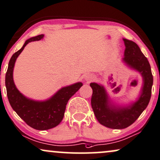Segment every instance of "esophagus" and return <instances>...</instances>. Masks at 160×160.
Segmentation results:
<instances>
[{"mask_svg": "<svg viewBox=\"0 0 160 160\" xmlns=\"http://www.w3.org/2000/svg\"><path fill=\"white\" fill-rule=\"evenodd\" d=\"M93 78H94V76H93L92 74H88L86 76L84 77V79L87 82H90L92 81Z\"/></svg>", "mask_w": 160, "mask_h": 160, "instance_id": "34e87169", "label": "esophagus"}]
</instances>
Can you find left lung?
Returning a JSON list of instances; mask_svg holds the SVG:
<instances>
[{"label":"left lung","mask_w":160,"mask_h":160,"mask_svg":"<svg viewBox=\"0 0 160 160\" xmlns=\"http://www.w3.org/2000/svg\"><path fill=\"white\" fill-rule=\"evenodd\" d=\"M123 40L126 48L122 61L142 78L138 98L128 104L119 105L112 100L102 84L95 82L90 84L92 89L91 105L95 118L101 125L113 129L127 128L138 119L148 104L153 85V76L147 58L135 42L124 38Z\"/></svg>","instance_id":"obj_1"}]
</instances>
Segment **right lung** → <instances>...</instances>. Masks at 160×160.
<instances>
[{"mask_svg": "<svg viewBox=\"0 0 160 160\" xmlns=\"http://www.w3.org/2000/svg\"><path fill=\"white\" fill-rule=\"evenodd\" d=\"M43 37L44 34H39L27 39L21 48L12 55L5 79L7 97L12 108L28 126L37 130H48L59 125L64 118L69 99L83 85L82 82H76L63 87L51 98L44 101L27 98L18 90L13 79V70L17 58L28 43L39 41Z\"/></svg>", "mask_w": 160, "mask_h": 160, "instance_id": "add662e5", "label": "right lung"}]
</instances>
